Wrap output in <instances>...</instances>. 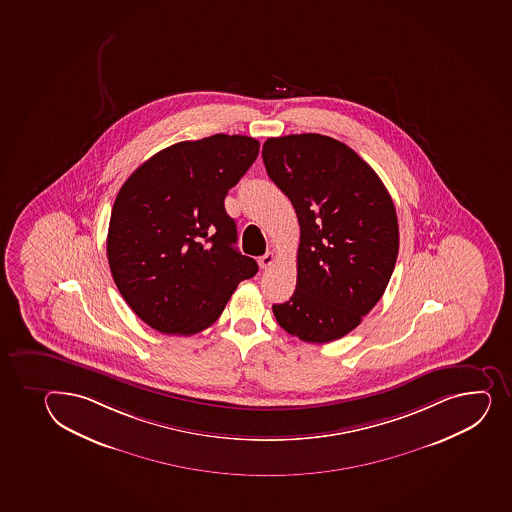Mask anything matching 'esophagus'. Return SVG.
Returning <instances> with one entry per match:
<instances>
[{
    "instance_id": "34e87169",
    "label": "esophagus",
    "mask_w": 512,
    "mask_h": 512,
    "mask_svg": "<svg viewBox=\"0 0 512 512\" xmlns=\"http://www.w3.org/2000/svg\"><path fill=\"white\" fill-rule=\"evenodd\" d=\"M275 259H277V255H275L274 252L265 253V255H262L259 259L260 269H267V267L274 264Z\"/></svg>"
}]
</instances>
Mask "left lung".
<instances>
[{
    "mask_svg": "<svg viewBox=\"0 0 512 512\" xmlns=\"http://www.w3.org/2000/svg\"><path fill=\"white\" fill-rule=\"evenodd\" d=\"M262 158L301 225L296 290L272 306L275 319L306 343L341 339L380 301L395 269L390 193L353 149L322 134L269 137Z\"/></svg>",
    "mask_w": 512,
    "mask_h": 512,
    "instance_id": "left-lung-1",
    "label": "left lung"
}]
</instances>
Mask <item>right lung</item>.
I'll list each match as a JSON object with an SVG mask.
<instances>
[{
    "label": "right lung",
    "mask_w": 512,
    "mask_h": 512,
    "mask_svg": "<svg viewBox=\"0 0 512 512\" xmlns=\"http://www.w3.org/2000/svg\"><path fill=\"white\" fill-rule=\"evenodd\" d=\"M248 136L215 134L154 154L127 178L112 206V279L148 326L191 336L220 317L257 262L237 248L225 196L259 156Z\"/></svg>",
    "instance_id": "obj_1"
}]
</instances>
